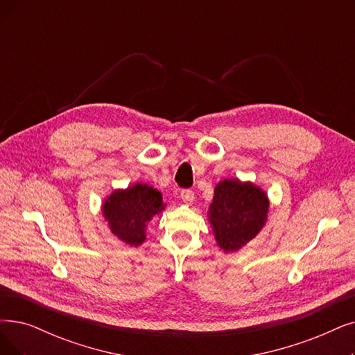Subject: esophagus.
<instances>
[{
  "label": "esophagus",
  "mask_w": 355,
  "mask_h": 355,
  "mask_svg": "<svg viewBox=\"0 0 355 355\" xmlns=\"http://www.w3.org/2000/svg\"><path fill=\"white\" fill-rule=\"evenodd\" d=\"M193 192L191 189H182L180 191V200L185 202V204H192L193 202Z\"/></svg>",
  "instance_id": "esophagus-1"
}]
</instances>
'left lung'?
Masks as SVG:
<instances>
[{
	"mask_svg": "<svg viewBox=\"0 0 355 355\" xmlns=\"http://www.w3.org/2000/svg\"><path fill=\"white\" fill-rule=\"evenodd\" d=\"M268 207L265 192L252 183L220 182L209 205V221L218 246L230 252L248 243L263 227Z\"/></svg>",
	"mask_w": 355,
	"mask_h": 355,
	"instance_id": "1",
	"label": "left lung"
}]
</instances>
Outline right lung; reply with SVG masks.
Returning <instances> with one entry per match:
<instances>
[{"label":"right lung","instance_id":"1","mask_svg":"<svg viewBox=\"0 0 355 355\" xmlns=\"http://www.w3.org/2000/svg\"><path fill=\"white\" fill-rule=\"evenodd\" d=\"M162 193L137 183L125 191L113 192L103 205V216L113 234L125 243L138 246L146 239V224L164 208Z\"/></svg>","mask_w":355,"mask_h":355}]
</instances>
